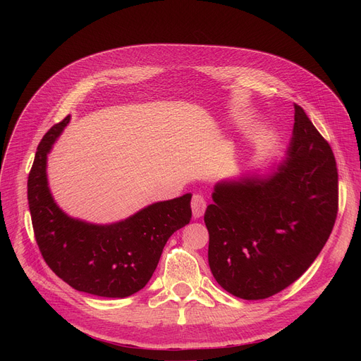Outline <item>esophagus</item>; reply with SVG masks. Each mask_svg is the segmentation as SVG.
Returning <instances> with one entry per match:
<instances>
[{"label":"esophagus","instance_id":"34e87169","mask_svg":"<svg viewBox=\"0 0 361 361\" xmlns=\"http://www.w3.org/2000/svg\"><path fill=\"white\" fill-rule=\"evenodd\" d=\"M192 211L195 218H200L206 211V200L200 195H195L192 199Z\"/></svg>","mask_w":361,"mask_h":361}]
</instances>
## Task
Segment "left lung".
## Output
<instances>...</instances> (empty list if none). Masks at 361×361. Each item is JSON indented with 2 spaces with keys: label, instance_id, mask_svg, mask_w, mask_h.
<instances>
[{
  "label": "left lung",
  "instance_id": "8db88e82",
  "mask_svg": "<svg viewBox=\"0 0 361 361\" xmlns=\"http://www.w3.org/2000/svg\"><path fill=\"white\" fill-rule=\"evenodd\" d=\"M286 155L264 173L215 184L204 212L214 278L244 300L268 298L305 274L328 241L338 212L332 149L294 105Z\"/></svg>",
  "mask_w": 361,
  "mask_h": 361
}]
</instances>
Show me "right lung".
Returning a JSON list of instances; mask_svg holds the SVG:
<instances>
[{"label": "right lung", "mask_w": 361, "mask_h": 361, "mask_svg": "<svg viewBox=\"0 0 361 361\" xmlns=\"http://www.w3.org/2000/svg\"><path fill=\"white\" fill-rule=\"evenodd\" d=\"M68 123L70 116L49 128L37 146L27 178L35 238L48 267L70 287L124 298L146 286L168 238L190 222L192 193L147 204L112 224H92L67 215L49 190L47 161Z\"/></svg>", "instance_id": "right-lung-1"}]
</instances>
